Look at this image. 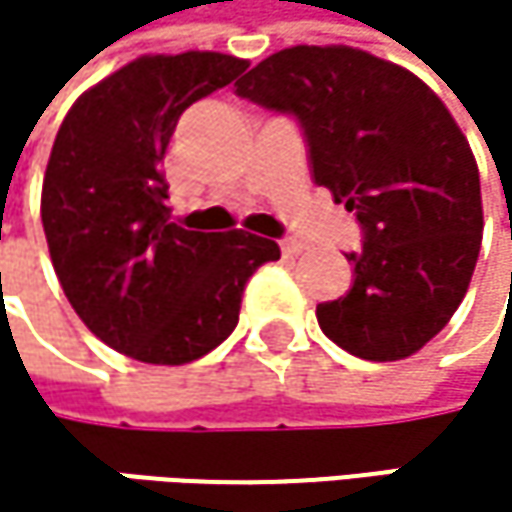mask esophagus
Instances as JSON below:
<instances>
[{"mask_svg": "<svg viewBox=\"0 0 512 512\" xmlns=\"http://www.w3.org/2000/svg\"><path fill=\"white\" fill-rule=\"evenodd\" d=\"M305 249H308V243H302V240H281V252L287 257L302 255Z\"/></svg>", "mask_w": 512, "mask_h": 512, "instance_id": "obj_1", "label": "esophagus"}]
</instances>
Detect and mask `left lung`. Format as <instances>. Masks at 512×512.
I'll return each instance as SVG.
<instances>
[{"instance_id":"1","label":"left lung","mask_w":512,"mask_h":512,"mask_svg":"<svg viewBox=\"0 0 512 512\" xmlns=\"http://www.w3.org/2000/svg\"><path fill=\"white\" fill-rule=\"evenodd\" d=\"M237 94L299 118L314 183L364 231L353 287L317 305L326 338L367 361L415 356L460 308L483 240L477 159L448 106L412 70L344 44L272 52Z\"/></svg>"}]
</instances>
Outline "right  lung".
I'll return each instance as SVG.
<instances>
[{"instance_id": "obj_1", "label": "right lung", "mask_w": 512, "mask_h": 512, "mask_svg": "<svg viewBox=\"0 0 512 512\" xmlns=\"http://www.w3.org/2000/svg\"><path fill=\"white\" fill-rule=\"evenodd\" d=\"M249 67L225 52L139 55L91 85L52 145L41 222L58 284L79 320L145 364H189L240 320L246 281L278 243L171 222L165 148L195 100Z\"/></svg>"}]
</instances>
